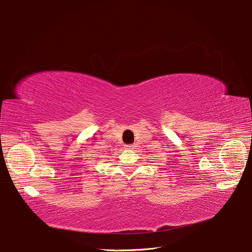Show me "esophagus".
Here are the masks:
<instances>
[{
    "label": "esophagus",
    "instance_id": "obj_1",
    "mask_svg": "<svg viewBox=\"0 0 252 252\" xmlns=\"http://www.w3.org/2000/svg\"><path fill=\"white\" fill-rule=\"evenodd\" d=\"M134 147H135L134 144H126V145H125L126 149H133Z\"/></svg>",
    "mask_w": 252,
    "mask_h": 252
}]
</instances>
